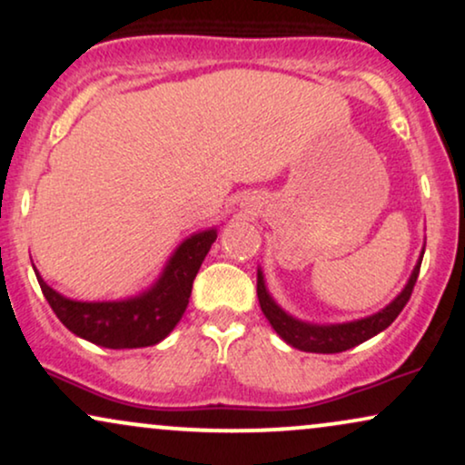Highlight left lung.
Masks as SVG:
<instances>
[{"label":"left lung","instance_id":"left-lung-1","mask_svg":"<svg viewBox=\"0 0 465 465\" xmlns=\"http://www.w3.org/2000/svg\"><path fill=\"white\" fill-rule=\"evenodd\" d=\"M422 255H425V249L420 251V257L416 262L412 274H410L408 283L399 292L395 301L386 304L384 309H380L378 313L362 317V320L343 322V324H311V322L298 320V317L287 313L285 309H281L279 302L270 296L262 268H257V298H260V307L270 322V326L274 328V332L287 345L301 351H313V354H337V351H345L356 348L358 343H364L367 339L386 331L397 320L405 302L412 296L416 279H419Z\"/></svg>","mask_w":465,"mask_h":465}]
</instances>
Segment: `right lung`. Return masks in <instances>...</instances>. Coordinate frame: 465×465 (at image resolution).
<instances>
[{
	"label": "right lung",
	"mask_w": 465,
	"mask_h": 465,
	"mask_svg": "<svg viewBox=\"0 0 465 465\" xmlns=\"http://www.w3.org/2000/svg\"><path fill=\"white\" fill-rule=\"evenodd\" d=\"M214 240L216 227L182 240L154 283L122 301H73L46 285L36 268L34 272L53 313L76 337L109 350L148 348L161 343L182 320L193 281Z\"/></svg>",
	"instance_id": "obj_1"
}]
</instances>
